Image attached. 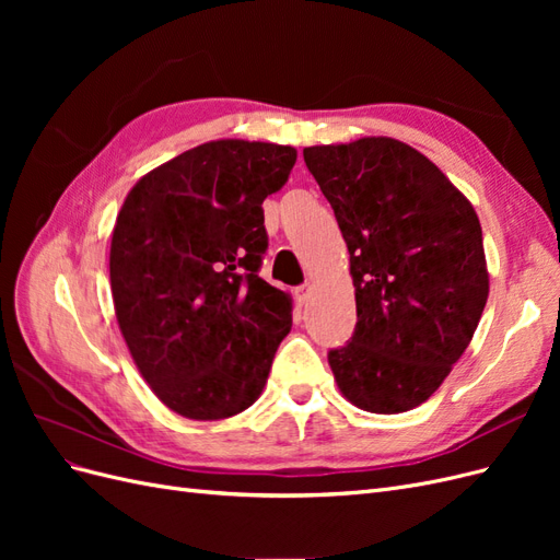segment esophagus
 I'll list each match as a JSON object with an SVG mask.
<instances>
[{
  "label": "esophagus",
  "mask_w": 560,
  "mask_h": 560,
  "mask_svg": "<svg viewBox=\"0 0 560 560\" xmlns=\"http://www.w3.org/2000/svg\"><path fill=\"white\" fill-rule=\"evenodd\" d=\"M294 294H296V301H299L301 306H303V303L308 301V294H311V284H301V287H296Z\"/></svg>",
  "instance_id": "obj_1"
}]
</instances>
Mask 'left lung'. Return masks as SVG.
<instances>
[{
	"label": "left lung",
	"instance_id": "1",
	"mask_svg": "<svg viewBox=\"0 0 560 560\" xmlns=\"http://www.w3.org/2000/svg\"><path fill=\"white\" fill-rule=\"evenodd\" d=\"M350 252L358 327L329 352L341 395L369 413L428 401L463 358L488 299L479 217L418 149L360 138L303 149Z\"/></svg>",
	"mask_w": 560,
	"mask_h": 560
}]
</instances>
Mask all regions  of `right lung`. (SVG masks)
<instances>
[{
	"label": "right lung",
	"instance_id": "add662e5",
	"mask_svg": "<svg viewBox=\"0 0 560 560\" xmlns=\"http://www.w3.org/2000/svg\"><path fill=\"white\" fill-rule=\"evenodd\" d=\"M294 163V147L212 140L140 177L118 210V329L151 393L184 418L245 411L292 329V296L257 270L268 247L261 202Z\"/></svg>",
	"mask_w": 560,
	"mask_h": 560
}]
</instances>
